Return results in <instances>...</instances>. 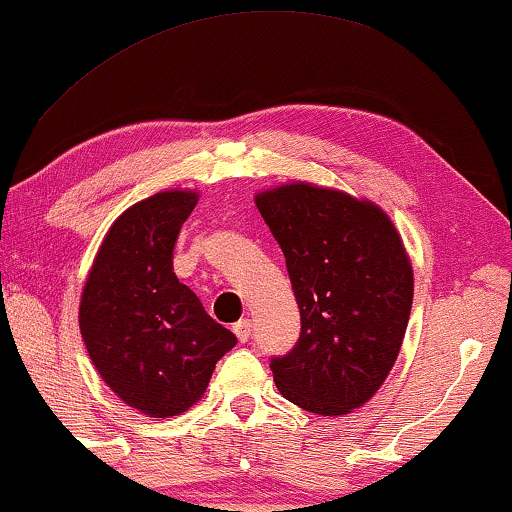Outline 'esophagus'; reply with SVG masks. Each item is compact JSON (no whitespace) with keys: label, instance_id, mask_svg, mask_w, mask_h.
Masks as SVG:
<instances>
[{"label":"esophagus","instance_id":"34e87169","mask_svg":"<svg viewBox=\"0 0 512 512\" xmlns=\"http://www.w3.org/2000/svg\"><path fill=\"white\" fill-rule=\"evenodd\" d=\"M233 332H235V336H238L240 343H247L249 338H251V320L249 318L238 320L233 325Z\"/></svg>","mask_w":512,"mask_h":512}]
</instances>
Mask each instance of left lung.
Here are the masks:
<instances>
[{"mask_svg": "<svg viewBox=\"0 0 512 512\" xmlns=\"http://www.w3.org/2000/svg\"><path fill=\"white\" fill-rule=\"evenodd\" d=\"M286 256L302 334L272 359L281 396L341 416L366 405L396 364L412 311L414 272L387 212L311 183L254 196Z\"/></svg>", "mask_w": 512, "mask_h": 512, "instance_id": "obj_1", "label": "left lung"}]
</instances>
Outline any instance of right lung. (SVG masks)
I'll return each instance as SVG.
<instances>
[{
	"label": "right lung",
	"instance_id": "right-lung-1",
	"mask_svg": "<svg viewBox=\"0 0 512 512\" xmlns=\"http://www.w3.org/2000/svg\"><path fill=\"white\" fill-rule=\"evenodd\" d=\"M196 201L194 190H167L125 210L102 240L80 300L96 371L125 405L153 419L190 410L238 343L174 272L176 238Z\"/></svg>",
	"mask_w": 512,
	"mask_h": 512
}]
</instances>
